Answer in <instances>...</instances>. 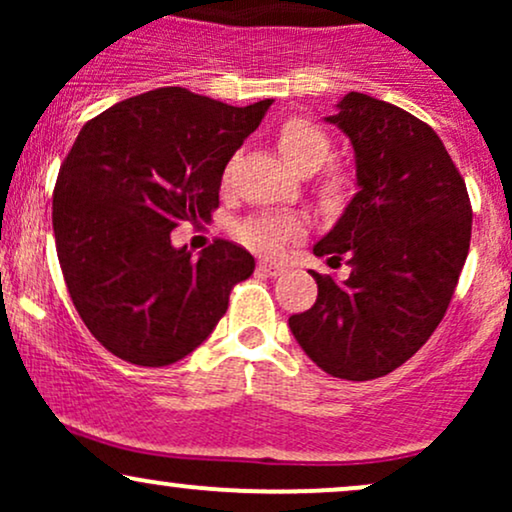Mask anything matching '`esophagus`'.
Segmentation results:
<instances>
[{"instance_id": "34e87169", "label": "esophagus", "mask_w": 512, "mask_h": 512, "mask_svg": "<svg viewBox=\"0 0 512 512\" xmlns=\"http://www.w3.org/2000/svg\"><path fill=\"white\" fill-rule=\"evenodd\" d=\"M260 269H262L264 274H269V276H279V274L286 272V264L274 262V260H262L260 262Z\"/></svg>"}]
</instances>
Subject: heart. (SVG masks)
<instances>
[{
  "mask_svg": "<svg viewBox=\"0 0 512 512\" xmlns=\"http://www.w3.org/2000/svg\"><path fill=\"white\" fill-rule=\"evenodd\" d=\"M276 146L281 156L291 163L298 173H315L330 161L332 139L320 125L305 117H289L276 129ZM351 178L342 168H330L320 180V197L327 204L339 202L349 192ZM305 236V219L298 214H252L236 223V238L257 252H279L284 245Z\"/></svg>",
  "mask_w": 512,
  "mask_h": 512,
  "instance_id": "heart-1",
  "label": "heart"
}]
</instances>
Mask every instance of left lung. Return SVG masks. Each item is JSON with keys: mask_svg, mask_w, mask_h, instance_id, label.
<instances>
[{"mask_svg": "<svg viewBox=\"0 0 512 512\" xmlns=\"http://www.w3.org/2000/svg\"><path fill=\"white\" fill-rule=\"evenodd\" d=\"M327 117L349 137L358 192L313 252L351 267L313 274L317 301L289 327L325 373L383 378L428 342L448 310L472 238L460 170L426 122L366 93Z\"/></svg>", "mask_w": 512, "mask_h": 512, "instance_id": "obj_1", "label": "left lung"}]
</instances>
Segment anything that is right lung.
<instances>
[{"label":"right lung","mask_w":512,"mask_h":512,"mask_svg":"<svg viewBox=\"0 0 512 512\" xmlns=\"http://www.w3.org/2000/svg\"><path fill=\"white\" fill-rule=\"evenodd\" d=\"M269 105L233 108L166 86L81 127L57 175L52 228L76 313L110 354L149 368L180 361L255 272V257L231 240L192 257L170 231L211 219L226 163Z\"/></svg>","instance_id":"1"}]
</instances>
